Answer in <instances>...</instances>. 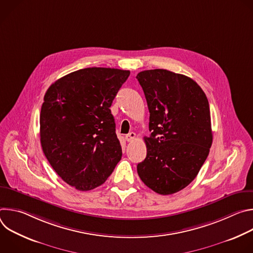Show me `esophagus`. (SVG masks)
<instances>
[{
    "label": "esophagus",
    "mask_w": 253,
    "mask_h": 253,
    "mask_svg": "<svg viewBox=\"0 0 253 253\" xmlns=\"http://www.w3.org/2000/svg\"><path fill=\"white\" fill-rule=\"evenodd\" d=\"M135 137H136V134H135L134 132H130L129 134H127V135L125 136V139H126V141L131 142V141H133V140L135 139Z\"/></svg>",
    "instance_id": "obj_1"
}]
</instances>
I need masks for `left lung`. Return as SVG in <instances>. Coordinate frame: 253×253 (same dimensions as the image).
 <instances>
[{
  "mask_svg": "<svg viewBox=\"0 0 253 253\" xmlns=\"http://www.w3.org/2000/svg\"><path fill=\"white\" fill-rule=\"evenodd\" d=\"M145 95L149 137L147 155L137 165L140 179L161 195L189 185L205 162L212 144L207 97L191 78L164 69L136 76Z\"/></svg>",
  "mask_w": 253,
  "mask_h": 253,
  "instance_id": "left-lung-1",
  "label": "left lung"
}]
</instances>
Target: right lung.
<instances>
[{
  "mask_svg": "<svg viewBox=\"0 0 253 253\" xmlns=\"http://www.w3.org/2000/svg\"><path fill=\"white\" fill-rule=\"evenodd\" d=\"M130 71L86 68L47 90L40 114L43 152L64 181L80 191L102 185L122 149L110 107Z\"/></svg>",
  "mask_w": 253,
  "mask_h": 253,
  "instance_id": "obj_1",
  "label": "right lung"
}]
</instances>
